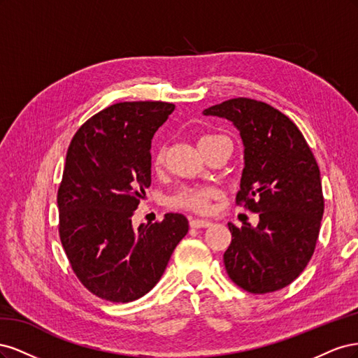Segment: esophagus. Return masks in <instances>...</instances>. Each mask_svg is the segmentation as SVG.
Segmentation results:
<instances>
[{
    "mask_svg": "<svg viewBox=\"0 0 358 358\" xmlns=\"http://www.w3.org/2000/svg\"><path fill=\"white\" fill-rule=\"evenodd\" d=\"M189 225L192 229H203V227H210L212 221L209 220H189Z\"/></svg>",
    "mask_w": 358,
    "mask_h": 358,
    "instance_id": "obj_1",
    "label": "esophagus"
}]
</instances>
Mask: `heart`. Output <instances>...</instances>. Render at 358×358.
I'll list each match as a JSON object with an SVG mask.
<instances>
[{"label":"heart","mask_w":358,"mask_h":358,"mask_svg":"<svg viewBox=\"0 0 358 358\" xmlns=\"http://www.w3.org/2000/svg\"><path fill=\"white\" fill-rule=\"evenodd\" d=\"M213 137V136H208ZM204 138V137H203ZM164 161V149H159L155 155V166H159ZM220 196V189L215 187H187L182 188L176 196H173L170 204L175 208L188 209L192 212H208L210 209V201Z\"/></svg>","instance_id":"1"}]
</instances>
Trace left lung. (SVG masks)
<instances>
[{
    "instance_id": "left-lung-1",
    "label": "left lung",
    "mask_w": 358,
    "mask_h": 358,
    "mask_svg": "<svg viewBox=\"0 0 358 358\" xmlns=\"http://www.w3.org/2000/svg\"><path fill=\"white\" fill-rule=\"evenodd\" d=\"M230 121L243 143L237 201L258 213L255 227L229 222L224 264L236 285L264 294L289 285L315 249L324 213L320 169L305 137L266 103L233 99L203 110Z\"/></svg>"
}]
</instances>
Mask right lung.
Wrapping results in <instances>:
<instances>
[{"instance_id": "obj_1", "label": "right lung", "mask_w": 358, "mask_h": 358, "mask_svg": "<svg viewBox=\"0 0 358 358\" xmlns=\"http://www.w3.org/2000/svg\"><path fill=\"white\" fill-rule=\"evenodd\" d=\"M175 110L162 101L117 103L88 119L67 150L58 189L59 237L80 282L115 303L137 300L164 273L188 233L182 213L133 225L150 185V145Z\"/></svg>"}]
</instances>
